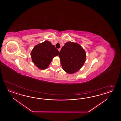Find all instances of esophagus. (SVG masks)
<instances>
[{"instance_id": "esophagus-1", "label": "esophagus", "mask_w": 121, "mask_h": 121, "mask_svg": "<svg viewBox=\"0 0 121 121\" xmlns=\"http://www.w3.org/2000/svg\"><path fill=\"white\" fill-rule=\"evenodd\" d=\"M58 50H59V51H60V50H61V48H59Z\"/></svg>"}]
</instances>
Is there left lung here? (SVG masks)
Segmentation results:
<instances>
[{"label":"left lung","mask_w":121,"mask_h":121,"mask_svg":"<svg viewBox=\"0 0 121 121\" xmlns=\"http://www.w3.org/2000/svg\"><path fill=\"white\" fill-rule=\"evenodd\" d=\"M59 58L62 69L67 73H74L83 66L86 59V53L80 44L68 42L62 47Z\"/></svg>","instance_id":"1"}]
</instances>
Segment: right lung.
Returning <instances> with one entry per match:
<instances>
[{"label": "right lung", "mask_w": 121, "mask_h": 121, "mask_svg": "<svg viewBox=\"0 0 121 121\" xmlns=\"http://www.w3.org/2000/svg\"><path fill=\"white\" fill-rule=\"evenodd\" d=\"M59 51L51 42L45 41L35 46L30 53L33 63L40 70L47 68Z\"/></svg>", "instance_id": "1"}]
</instances>
